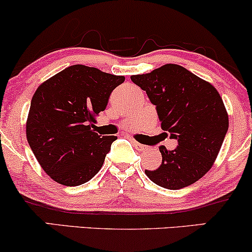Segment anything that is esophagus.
<instances>
[{"instance_id": "esophagus-1", "label": "esophagus", "mask_w": 252, "mask_h": 252, "mask_svg": "<svg viewBox=\"0 0 252 252\" xmlns=\"http://www.w3.org/2000/svg\"><path fill=\"white\" fill-rule=\"evenodd\" d=\"M132 142H134V146H135V148L136 149H138V150H147L148 149V147L147 146H144V144H141V143H138V142H136V141H132Z\"/></svg>"}]
</instances>
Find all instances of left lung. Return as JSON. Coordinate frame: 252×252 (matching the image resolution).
<instances>
[{
	"mask_svg": "<svg viewBox=\"0 0 252 252\" xmlns=\"http://www.w3.org/2000/svg\"><path fill=\"white\" fill-rule=\"evenodd\" d=\"M130 78L156 105L164 137L179 143L174 150L161 146V166L144 170L146 175L167 189L194 184L212 168L228 129V115L219 92L175 63Z\"/></svg>",
	"mask_w": 252,
	"mask_h": 252,
	"instance_id": "obj_1",
	"label": "left lung"
}]
</instances>
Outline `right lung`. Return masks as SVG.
<instances>
[{
	"instance_id": "add662e5",
	"label": "right lung",
	"mask_w": 252,
	"mask_h": 252,
	"mask_svg": "<svg viewBox=\"0 0 252 252\" xmlns=\"http://www.w3.org/2000/svg\"><path fill=\"white\" fill-rule=\"evenodd\" d=\"M123 76L72 65L43 82L31 102L26 135L46 174L63 186H79L102 168L116 136L98 135L94 122Z\"/></svg>"
}]
</instances>
